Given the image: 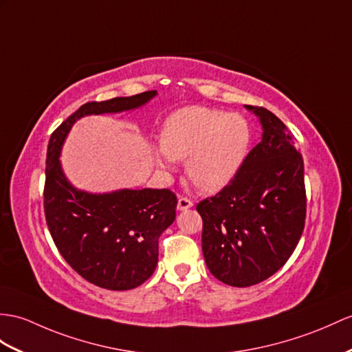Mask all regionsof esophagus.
<instances>
[{
  "label": "esophagus",
  "mask_w": 352,
  "mask_h": 352,
  "mask_svg": "<svg viewBox=\"0 0 352 352\" xmlns=\"http://www.w3.org/2000/svg\"><path fill=\"white\" fill-rule=\"evenodd\" d=\"M192 201L188 199V197H179L177 199V210H188L192 208Z\"/></svg>",
  "instance_id": "34e87169"
}]
</instances>
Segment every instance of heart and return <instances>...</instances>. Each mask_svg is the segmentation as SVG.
Masks as SVG:
<instances>
[{
    "label": "heart",
    "mask_w": 352,
    "mask_h": 352,
    "mask_svg": "<svg viewBox=\"0 0 352 352\" xmlns=\"http://www.w3.org/2000/svg\"><path fill=\"white\" fill-rule=\"evenodd\" d=\"M250 144L251 126L242 115L191 106L166 119L155 160L168 170L186 158L188 177L200 190L215 192L236 176Z\"/></svg>",
    "instance_id": "heart-1"
}]
</instances>
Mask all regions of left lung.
Instances as JSON below:
<instances>
[{"instance_id":"left-lung-1","label":"left lung","mask_w":352,"mask_h":352,"mask_svg":"<svg viewBox=\"0 0 352 352\" xmlns=\"http://www.w3.org/2000/svg\"><path fill=\"white\" fill-rule=\"evenodd\" d=\"M245 107L260 118L263 139L228 185L197 204L206 264L231 287H251L276 273L306 219L305 166L293 134L270 110Z\"/></svg>"}]
</instances>
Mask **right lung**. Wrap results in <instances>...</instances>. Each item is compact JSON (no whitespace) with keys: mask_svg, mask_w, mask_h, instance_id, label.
I'll return each mask as SVG.
<instances>
[{"mask_svg":"<svg viewBox=\"0 0 352 352\" xmlns=\"http://www.w3.org/2000/svg\"><path fill=\"white\" fill-rule=\"evenodd\" d=\"M157 96L91 101L68 116L50 135L46 158L45 215L59 254L91 284L125 291L149 279L158 263V239L173 224L177 199L170 190H119L91 194L67 181L59 162L63 143L83 116L133 110Z\"/></svg>","mask_w":352,"mask_h":352,"instance_id":"1","label":"right lung"}]
</instances>
